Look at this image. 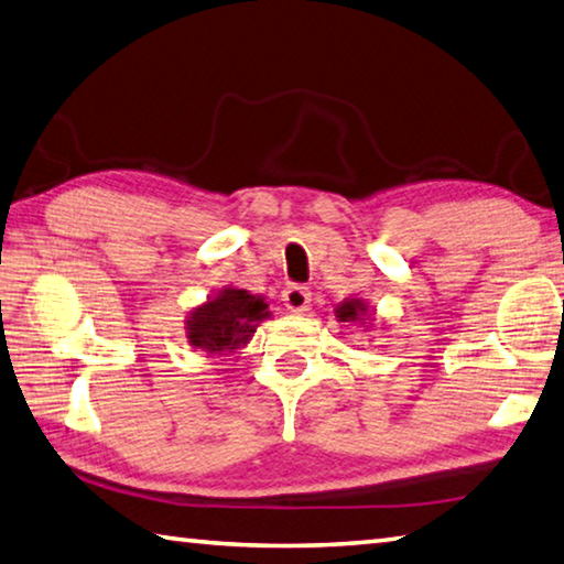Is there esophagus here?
I'll return each instance as SVG.
<instances>
[{"mask_svg": "<svg viewBox=\"0 0 564 564\" xmlns=\"http://www.w3.org/2000/svg\"><path fill=\"white\" fill-rule=\"evenodd\" d=\"M281 299H283L285 308H289L291 313H303L311 303V293H308V289H303V285H291V289L283 291Z\"/></svg>", "mask_w": 564, "mask_h": 564, "instance_id": "esophagus-1", "label": "esophagus"}]
</instances>
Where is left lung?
<instances>
[{
  "label": "left lung",
  "mask_w": 564,
  "mask_h": 564,
  "mask_svg": "<svg viewBox=\"0 0 564 564\" xmlns=\"http://www.w3.org/2000/svg\"><path fill=\"white\" fill-rule=\"evenodd\" d=\"M337 323H357L365 325V330H370L375 321V311L362 299H345L343 303L335 305Z\"/></svg>",
  "instance_id": "obj_1"
}]
</instances>
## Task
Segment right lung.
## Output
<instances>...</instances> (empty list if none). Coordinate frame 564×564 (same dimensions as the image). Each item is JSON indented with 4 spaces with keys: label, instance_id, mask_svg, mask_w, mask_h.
<instances>
[{
    "label": "right lung",
    "instance_id": "1",
    "mask_svg": "<svg viewBox=\"0 0 564 564\" xmlns=\"http://www.w3.org/2000/svg\"><path fill=\"white\" fill-rule=\"evenodd\" d=\"M269 317L271 311L263 295L224 285L207 301L194 305L184 321V330H187V343L194 350L224 355L247 347L256 327Z\"/></svg>",
    "mask_w": 564,
    "mask_h": 564
}]
</instances>
